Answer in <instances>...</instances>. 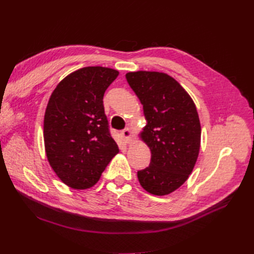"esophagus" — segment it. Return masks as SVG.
Wrapping results in <instances>:
<instances>
[{"label":"esophagus","mask_w":254,"mask_h":254,"mask_svg":"<svg viewBox=\"0 0 254 254\" xmlns=\"http://www.w3.org/2000/svg\"><path fill=\"white\" fill-rule=\"evenodd\" d=\"M122 133V135H123V137L126 138V141L128 143L131 141V136H132V132H131V130L128 127H127V128H124V130L121 132Z\"/></svg>","instance_id":"34e87169"}]
</instances>
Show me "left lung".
Returning <instances> with one entry per match:
<instances>
[{"instance_id": "1", "label": "left lung", "mask_w": 254, "mask_h": 254, "mask_svg": "<svg viewBox=\"0 0 254 254\" xmlns=\"http://www.w3.org/2000/svg\"><path fill=\"white\" fill-rule=\"evenodd\" d=\"M127 80L143 105L147 126L142 138L152 152L150 164L137 171L141 186L166 195L187 181L196 163L201 124L196 107L182 86L159 72H130Z\"/></svg>"}]
</instances>
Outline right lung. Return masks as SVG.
Returning <instances> with one entry per match:
<instances>
[{"instance_id":"right-lung-1","label":"right lung","mask_w":254,"mask_h":254,"mask_svg":"<svg viewBox=\"0 0 254 254\" xmlns=\"http://www.w3.org/2000/svg\"><path fill=\"white\" fill-rule=\"evenodd\" d=\"M116 69L87 66L69 74L48 102L44 138L49 164L73 189L96 185L119 152L105 113L104 95Z\"/></svg>"}]
</instances>
